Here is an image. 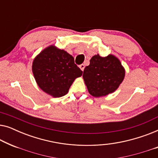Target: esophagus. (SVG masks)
<instances>
[{
	"mask_svg": "<svg viewBox=\"0 0 158 158\" xmlns=\"http://www.w3.org/2000/svg\"><path fill=\"white\" fill-rule=\"evenodd\" d=\"M79 68H81V70L82 71H83V70H84V68H85V65H84L83 64H81V65L79 66Z\"/></svg>",
	"mask_w": 158,
	"mask_h": 158,
	"instance_id": "esophagus-1",
	"label": "esophagus"
}]
</instances>
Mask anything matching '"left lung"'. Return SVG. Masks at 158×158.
Segmentation results:
<instances>
[{
	"mask_svg": "<svg viewBox=\"0 0 158 158\" xmlns=\"http://www.w3.org/2000/svg\"><path fill=\"white\" fill-rule=\"evenodd\" d=\"M125 70L119 60L114 55L106 57L94 55L83 71V77L90 95L104 96L117 89L123 81Z\"/></svg>",
	"mask_w": 158,
	"mask_h": 158,
	"instance_id": "obj_1",
	"label": "left lung"
}]
</instances>
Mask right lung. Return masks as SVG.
<instances>
[{
    "mask_svg": "<svg viewBox=\"0 0 158 158\" xmlns=\"http://www.w3.org/2000/svg\"><path fill=\"white\" fill-rule=\"evenodd\" d=\"M32 71L39 87L55 98L68 94L75 79L83 74L72 55L54 46L47 47L36 56Z\"/></svg>",
    "mask_w": 158,
    "mask_h": 158,
    "instance_id": "1",
    "label": "right lung"
}]
</instances>
